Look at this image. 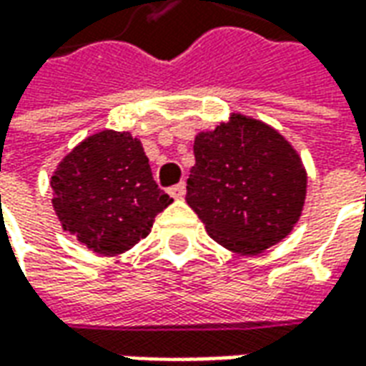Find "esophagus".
<instances>
[{
    "label": "esophagus",
    "instance_id": "esophagus-1",
    "mask_svg": "<svg viewBox=\"0 0 366 366\" xmlns=\"http://www.w3.org/2000/svg\"><path fill=\"white\" fill-rule=\"evenodd\" d=\"M168 194H170L174 199H182L184 196H186V184L184 182L176 184V186H172V188L168 190Z\"/></svg>",
    "mask_w": 366,
    "mask_h": 366
}]
</instances>
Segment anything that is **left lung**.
Here are the masks:
<instances>
[{"instance_id":"8db88e82","label":"left lung","mask_w":366,"mask_h":366,"mask_svg":"<svg viewBox=\"0 0 366 366\" xmlns=\"http://www.w3.org/2000/svg\"><path fill=\"white\" fill-rule=\"evenodd\" d=\"M186 202L209 237L239 254H259L290 235L306 199L298 151L261 119L231 113L194 141Z\"/></svg>"}]
</instances>
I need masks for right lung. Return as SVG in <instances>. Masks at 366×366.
<instances>
[{
	"label": "right lung",
	"mask_w": 366,
	"mask_h": 366,
	"mask_svg": "<svg viewBox=\"0 0 366 366\" xmlns=\"http://www.w3.org/2000/svg\"><path fill=\"white\" fill-rule=\"evenodd\" d=\"M51 188L62 229L104 257L135 247L172 204L152 180L141 141L113 129L76 144L54 168Z\"/></svg>",
	"instance_id": "right-lung-1"
}]
</instances>
